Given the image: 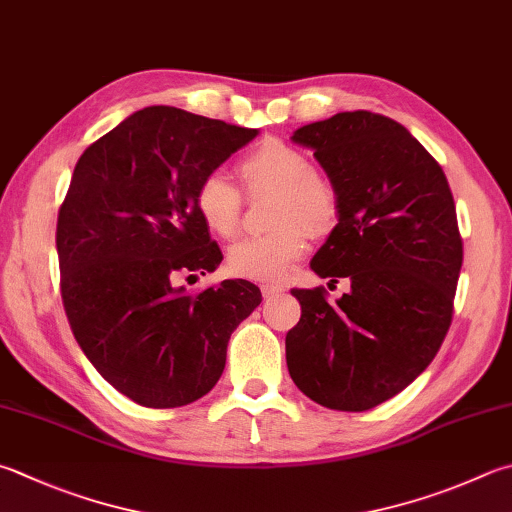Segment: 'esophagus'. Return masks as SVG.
<instances>
[{"instance_id":"1","label":"esophagus","mask_w":512,"mask_h":512,"mask_svg":"<svg viewBox=\"0 0 512 512\" xmlns=\"http://www.w3.org/2000/svg\"><path fill=\"white\" fill-rule=\"evenodd\" d=\"M260 292H263L265 298H274L278 294H283L285 287L278 285V283H265V285H260Z\"/></svg>"}]
</instances>
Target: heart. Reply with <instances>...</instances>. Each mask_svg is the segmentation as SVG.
I'll use <instances>...</instances> for the list:
<instances>
[{
  "label": "heart",
  "mask_w": 512,
  "mask_h": 512,
  "mask_svg": "<svg viewBox=\"0 0 512 512\" xmlns=\"http://www.w3.org/2000/svg\"><path fill=\"white\" fill-rule=\"evenodd\" d=\"M240 176L252 191H276L272 225L265 236L240 238L227 252V265L240 278L278 281L307 249V229L325 231L336 220V194L314 173L310 158L281 140H265L240 160ZM194 205L202 223L218 236H231L240 216V191L220 171L198 182Z\"/></svg>",
  "instance_id": "b5f03b06"
}]
</instances>
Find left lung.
<instances>
[{"label":"left lung","instance_id":"obj_1","mask_svg":"<svg viewBox=\"0 0 512 512\" xmlns=\"http://www.w3.org/2000/svg\"><path fill=\"white\" fill-rule=\"evenodd\" d=\"M336 194V218L310 267L350 292L292 289L301 321L285 336L305 397L363 412L406 390L435 359L452 321L464 260L448 180L412 133L385 115L345 111L296 129Z\"/></svg>","mask_w":512,"mask_h":512}]
</instances>
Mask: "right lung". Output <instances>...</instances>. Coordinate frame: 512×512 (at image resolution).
<instances>
[{
	"label": "right lung",
	"mask_w": 512,
	"mask_h": 512,
	"mask_svg": "<svg viewBox=\"0 0 512 512\" xmlns=\"http://www.w3.org/2000/svg\"><path fill=\"white\" fill-rule=\"evenodd\" d=\"M256 136L147 106L77 160L55 236L64 310L93 368L140 406L205 397L225 370L231 332L263 301L243 278L200 294L176 283L223 260L196 211V187Z\"/></svg>",
	"instance_id": "1"
}]
</instances>
